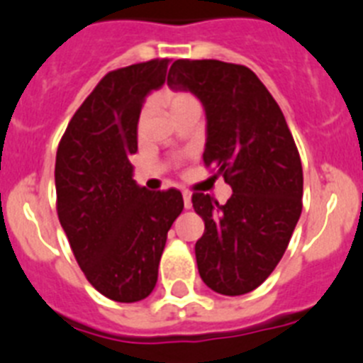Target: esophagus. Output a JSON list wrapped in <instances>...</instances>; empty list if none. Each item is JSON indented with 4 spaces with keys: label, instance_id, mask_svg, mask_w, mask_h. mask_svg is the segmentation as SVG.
Here are the masks:
<instances>
[{
    "label": "esophagus",
    "instance_id": "esophagus-1",
    "mask_svg": "<svg viewBox=\"0 0 363 363\" xmlns=\"http://www.w3.org/2000/svg\"><path fill=\"white\" fill-rule=\"evenodd\" d=\"M182 199H184V206L186 208H191V195L190 194L182 195Z\"/></svg>",
    "mask_w": 363,
    "mask_h": 363
}]
</instances>
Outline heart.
I'll return each instance as SVG.
<instances>
[{
  "instance_id": "1",
  "label": "heart",
  "mask_w": 363,
  "mask_h": 363,
  "mask_svg": "<svg viewBox=\"0 0 363 363\" xmlns=\"http://www.w3.org/2000/svg\"><path fill=\"white\" fill-rule=\"evenodd\" d=\"M159 100L172 116L184 111V109H190V107H199L197 99L191 93H188V91H164L159 96Z\"/></svg>"
}]
</instances>
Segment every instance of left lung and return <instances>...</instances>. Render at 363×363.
I'll return each mask as SVG.
<instances>
[{
    "label": "left lung",
    "instance_id": "obj_1",
    "mask_svg": "<svg viewBox=\"0 0 363 363\" xmlns=\"http://www.w3.org/2000/svg\"><path fill=\"white\" fill-rule=\"evenodd\" d=\"M168 86L190 91L206 113L203 159L232 186L219 204L194 194L204 234L195 242L203 281L225 296L252 292L285 254L303 197V169L291 129L263 82L245 65L177 60Z\"/></svg>",
    "mask_w": 363,
    "mask_h": 363
}]
</instances>
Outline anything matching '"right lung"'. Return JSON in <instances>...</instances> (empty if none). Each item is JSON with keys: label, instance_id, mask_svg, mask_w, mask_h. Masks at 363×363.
Masks as SVG:
<instances>
[{"label": "right lung", "instance_id": "1", "mask_svg": "<svg viewBox=\"0 0 363 363\" xmlns=\"http://www.w3.org/2000/svg\"><path fill=\"white\" fill-rule=\"evenodd\" d=\"M169 60L107 72L69 122L56 151V210L87 281L106 298L135 303L157 285L168 230L184 208L175 188L133 181L137 125Z\"/></svg>", "mask_w": 363, "mask_h": 363}]
</instances>
